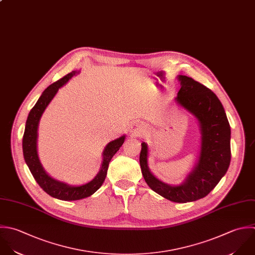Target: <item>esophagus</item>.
<instances>
[{"label":"esophagus","mask_w":255,"mask_h":255,"mask_svg":"<svg viewBox=\"0 0 255 255\" xmlns=\"http://www.w3.org/2000/svg\"><path fill=\"white\" fill-rule=\"evenodd\" d=\"M141 132H142V129H141L140 127H136V128L134 129V133H135L136 135H140Z\"/></svg>","instance_id":"esophagus-1"}]
</instances>
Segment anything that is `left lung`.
Returning a JSON list of instances; mask_svg holds the SVG:
<instances>
[{"instance_id": "8db88e82", "label": "left lung", "mask_w": 255, "mask_h": 255, "mask_svg": "<svg viewBox=\"0 0 255 255\" xmlns=\"http://www.w3.org/2000/svg\"><path fill=\"white\" fill-rule=\"evenodd\" d=\"M181 89L176 100L199 120L202 147L199 163L180 186H170L153 176L148 168V147L141 144L140 166L147 185L175 203L195 202L208 196L226 175L231 164V126L218 96L192 77L179 75Z\"/></svg>"}]
</instances>
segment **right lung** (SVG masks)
Returning a JSON list of instances; mask_svg holds the SVG:
<instances>
[{
    "instance_id": "right-lung-1",
    "label": "right lung",
    "mask_w": 255,
    "mask_h": 255,
    "mask_svg": "<svg viewBox=\"0 0 255 255\" xmlns=\"http://www.w3.org/2000/svg\"><path fill=\"white\" fill-rule=\"evenodd\" d=\"M75 73L76 71H71L70 73L60 78L59 80L50 84L42 92V94L38 98L35 105L29 111V114L27 116L26 123H25L23 137H22L23 158L34 180L46 194H48L52 198L62 200V201H76V200L90 197L92 194H94L102 186L106 178L109 162L111 161L115 153L119 150V148L122 146L125 140V136H122L108 143V145L106 146L103 152V162H102L100 172L91 182L85 185L78 186V187H71L64 183H61L52 179L45 173V171L43 170L38 160L37 151H36L38 122L41 117V114L43 113L44 109L46 108L48 103L51 101L53 96L56 94L57 90L63 84H65Z\"/></svg>"
}]
</instances>
